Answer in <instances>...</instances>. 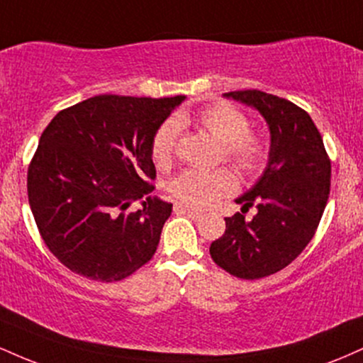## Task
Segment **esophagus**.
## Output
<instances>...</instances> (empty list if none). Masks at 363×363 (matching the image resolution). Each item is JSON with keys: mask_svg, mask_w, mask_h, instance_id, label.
I'll use <instances>...</instances> for the list:
<instances>
[{"mask_svg": "<svg viewBox=\"0 0 363 363\" xmlns=\"http://www.w3.org/2000/svg\"><path fill=\"white\" fill-rule=\"evenodd\" d=\"M174 211H176V213H184L187 216H191V218H193V220L203 218V211L196 210V208L181 205V203H176V205H174Z\"/></svg>", "mask_w": 363, "mask_h": 363, "instance_id": "34e87169", "label": "esophagus"}]
</instances>
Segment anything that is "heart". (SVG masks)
Listing matches in <instances>:
<instances>
[{
	"label": "heart",
	"instance_id": "obj_1",
	"mask_svg": "<svg viewBox=\"0 0 363 363\" xmlns=\"http://www.w3.org/2000/svg\"><path fill=\"white\" fill-rule=\"evenodd\" d=\"M198 123L222 143V158L239 172L257 174L269 157L268 138L259 131H251L249 118L228 104H216L198 114ZM187 123L186 116L169 119L157 129L152 140V160L158 169H169L176 155L179 131ZM237 179L228 169H187L169 182V193L187 206L208 208L223 196L232 194Z\"/></svg>",
	"mask_w": 363,
	"mask_h": 363
}]
</instances>
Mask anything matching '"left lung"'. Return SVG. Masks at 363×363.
Segmentation results:
<instances>
[{
  "label": "left lung",
  "mask_w": 363,
  "mask_h": 363,
  "mask_svg": "<svg viewBox=\"0 0 363 363\" xmlns=\"http://www.w3.org/2000/svg\"><path fill=\"white\" fill-rule=\"evenodd\" d=\"M256 107L272 133L269 160L256 186L237 199L242 213L257 205L247 223L242 213L225 218V234L210 254L225 272L259 280L286 268L314 237L331 187V160L314 121L302 107L261 90L228 91Z\"/></svg>",
  "instance_id": "left-lung-1"
}]
</instances>
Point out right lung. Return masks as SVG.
<instances>
[{
	"mask_svg": "<svg viewBox=\"0 0 363 363\" xmlns=\"http://www.w3.org/2000/svg\"><path fill=\"white\" fill-rule=\"evenodd\" d=\"M184 99L95 95L43 131L27 170L28 203L44 244L73 273L119 281L153 257L172 203L152 196V140Z\"/></svg>",
	"mask_w": 363,
	"mask_h": 363,
	"instance_id": "obj_1",
	"label": "right lung"
}]
</instances>
